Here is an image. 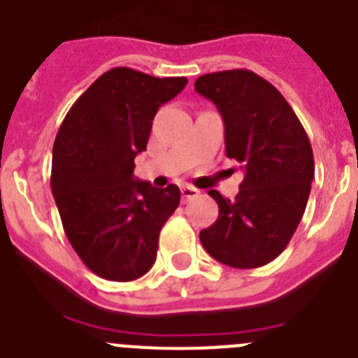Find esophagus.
<instances>
[{
  "mask_svg": "<svg viewBox=\"0 0 358 358\" xmlns=\"http://www.w3.org/2000/svg\"><path fill=\"white\" fill-rule=\"evenodd\" d=\"M196 196H199V191L196 189V187H191V185H183L182 187V198L183 201H189V199L196 198Z\"/></svg>",
  "mask_w": 358,
  "mask_h": 358,
  "instance_id": "34e87169",
  "label": "esophagus"
}]
</instances>
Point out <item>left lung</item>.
I'll use <instances>...</instances> for the list:
<instances>
[{
    "instance_id": "1",
    "label": "left lung",
    "mask_w": 358,
    "mask_h": 358,
    "mask_svg": "<svg viewBox=\"0 0 358 358\" xmlns=\"http://www.w3.org/2000/svg\"><path fill=\"white\" fill-rule=\"evenodd\" d=\"M194 89L217 107L227 157L244 173L235 199L208 191L219 217L199 231V241L224 266H266L285 250L303 217L314 180L310 141L285 98L253 71L203 75Z\"/></svg>"
}]
</instances>
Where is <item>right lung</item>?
<instances>
[{
	"label": "right lung",
	"instance_id": "right-lung-1",
	"mask_svg": "<svg viewBox=\"0 0 358 358\" xmlns=\"http://www.w3.org/2000/svg\"><path fill=\"white\" fill-rule=\"evenodd\" d=\"M187 78H157L130 67L99 76L69 108L53 144L51 192L71 246L92 273L131 282L155 264L159 234L180 189L134 178L160 105Z\"/></svg>",
	"mask_w": 358,
	"mask_h": 358
}]
</instances>
